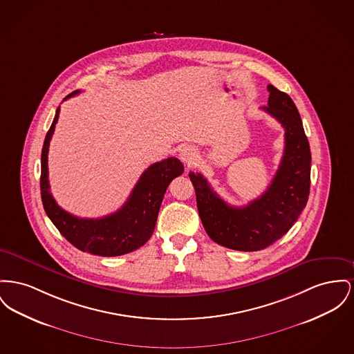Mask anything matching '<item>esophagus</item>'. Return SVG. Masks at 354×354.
<instances>
[{
  "label": "esophagus",
  "mask_w": 354,
  "mask_h": 354,
  "mask_svg": "<svg viewBox=\"0 0 354 354\" xmlns=\"http://www.w3.org/2000/svg\"><path fill=\"white\" fill-rule=\"evenodd\" d=\"M179 158L182 159L183 163H186V165L189 166V165L194 163V160L196 158V152H195V149L192 147L183 146L179 149Z\"/></svg>",
  "instance_id": "obj_1"
}]
</instances>
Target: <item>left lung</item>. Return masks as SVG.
Segmentation results:
<instances>
[{"label":"left lung","instance_id":"obj_1","mask_svg":"<svg viewBox=\"0 0 354 354\" xmlns=\"http://www.w3.org/2000/svg\"><path fill=\"white\" fill-rule=\"evenodd\" d=\"M262 106L285 128V149L270 186L248 206L234 207L221 199L202 174L189 172L199 216L208 236L239 251L266 249L282 238L308 203L312 153L298 109L290 96L271 84Z\"/></svg>","mask_w":354,"mask_h":354}]
</instances>
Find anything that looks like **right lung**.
I'll return each mask as SVG.
<instances>
[{"label":"right lung","instance_id":"1","mask_svg":"<svg viewBox=\"0 0 354 354\" xmlns=\"http://www.w3.org/2000/svg\"><path fill=\"white\" fill-rule=\"evenodd\" d=\"M77 93L79 91H75L64 100ZM59 113L60 106L56 109L42 146L40 188L46 215L64 238L82 251L100 257H118L139 249L153 232L168 185L185 171L182 162L176 158H168L148 167L127 202L116 212L97 219L75 216L60 207L49 191L48 151Z\"/></svg>","mask_w":354,"mask_h":354}]
</instances>
